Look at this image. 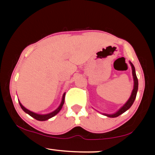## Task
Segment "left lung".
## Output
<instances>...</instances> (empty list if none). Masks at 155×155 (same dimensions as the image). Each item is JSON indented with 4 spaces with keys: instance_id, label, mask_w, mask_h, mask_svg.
<instances>
[{
    "instance_id": "left-lung-1",
    "label": "left lung",
    "mask_w": 155,
    "mask_h": 155,
    "mask_svg": "<svg viewBox=\"0 0 155 155\" xmlns=\"http://www.w3.org/2000/svg\"><path fill=\"white\" fill-rule=\"evenodd\" d=\"M130 64L131 68H132V74H133V82H134V84H133V89L132 90V92H131V95L130 96L129 99L127 100V102L124 104L123 106L121 107L118 111H117L114 114H105V113H102L103 114L105 115V116L108 117H111V118H114V117H119L120 115L123 114L124 112H125L127 110H128L131 107L133 102H134L135 99L136 97V95H137V92H138V79H137L136 76V69H135L134 65L133 64L131 63L130 61L129 62Z\"/></svg>"
}]
</instances>
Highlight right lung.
Instances as JSON below:
<instances>
[{
    "label": "right lung",
    "mask_w": 155,
    "mask_h": 155,
    "mask_svg": "<svg viewBox=\"0 0 155 155\" xmlns=\"http://www.w3.org/2000/svg\"><path fill=\"white\" fill-rule=\"evenodd\" d=\"M65 92H64L63 95V97H62L61 103H60V106H58V107L56 109L54 110V111H51L49 114H37V113H35V112H33V111H30V110H28V108H26L25 107V106H23L22 104H21L20 102H19V100L18 101H19V105H20L21 108H22V109L25 112V113L28 114H29L30 116L33 117V118H34V119H35V120H37L38 121H46V120H49V119L51 118V117L55 116L57 114L59 113L60 110H61L62 108H63L64 102H65Z\"/></svg>",
    "instance_id": "right-lung-1"
}]
</instances>
